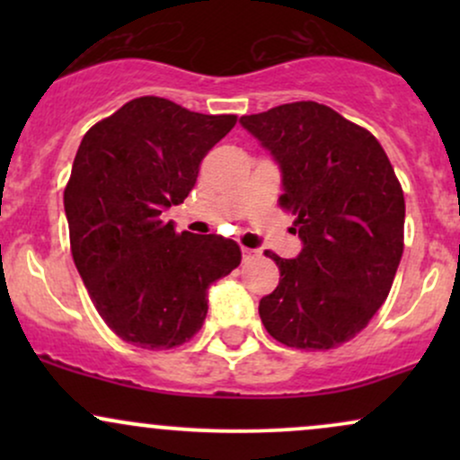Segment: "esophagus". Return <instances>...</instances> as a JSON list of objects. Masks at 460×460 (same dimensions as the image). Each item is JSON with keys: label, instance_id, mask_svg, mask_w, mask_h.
<instances>
[{"label": "esophagus", "instance_id": "esophagus-1", "mask_svg": "<svg viewBox=\"0 0 460 460\" xmlns=\"http://www.w3.org/2000/svg\"><path fill=\"white\" fill-rule=\"evenodd\" d=\"M257 255H260V251H257V248H242V257H244L246 261L255 260Z\"/></svg>", "mask_w": 460, "mask_h": 460}]
</instances>
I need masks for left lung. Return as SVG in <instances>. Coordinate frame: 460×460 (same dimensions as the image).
Instances as JSON below:
<instances>
[{
    "mask_svg": "<svg viewBox=\"0 0 460 460\" xmlns=\"http://www.w3.org/2000/svg\"><path fill=\"white\" fill-rule=\"evenodd\" d=\"M240 125L281 171V205L296 216L294 260L260 300L277 341L329 350L367 326L392 289L404 240V194L387 153L367 129L315 102L242 116Z\"/></svg>",
    "mask_w": 460,
    "mask_h": 460,
    "instance_id": "obj_1",
    "label": "left lung"
}]
</instances>
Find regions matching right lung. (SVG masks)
<instances>
[{
	"instance_id": "1",
	"label": "right lung",
	"mask_w": 460,
	"mask_h": 460,
	"mask_svg": "<svg viewBox=\"0 0 460 460\" xmlns=\"http://www.w3.org/2000/svg\"><path fill=\"white\" fill-rule=\"evenodd\" d=\"M235 120L140 97L79 145L65 190L73 261L99 315L128 344L181 346L203 326L209 285L240 266L234 240L177 234L162 218L192 192L200 160Z\"/></svg>"
}]
</instances>
